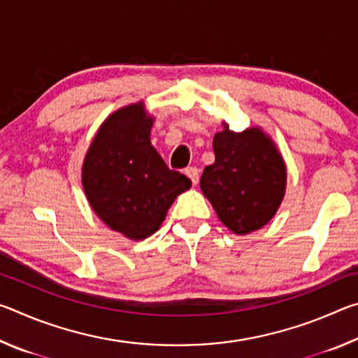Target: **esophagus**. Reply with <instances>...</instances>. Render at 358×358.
Here are the masks:
<instances>
[{"mask_svg":"<svg viewBox=\"0 0 358 358\" xmlns=\"http://www.w3.org/2000/svg\"><path fill=\"white\" fill-rule=\"evenodd\" d=\"M185 173L191 178L192 185H197L199 183V177H201V172H199L197 167H187L186 171H185Z\"/></svg>","mask_w":358,"mask_h":358,"instance_id":"obj_1","label":"esophagus"}]
</instances>
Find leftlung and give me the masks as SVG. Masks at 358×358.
Here are the masks:
<instances>
[{
	"mask_svg": "<svg viewBox=\"0 0 358 358\" xmlns=\"http://www.w3.org/2000/svg\"><path fill=\"white\" fill-rule=\"evenodd\" d=\"M215 162L203 169L201 189L217 217L234 234L264 227L286 192V164L275 142L260 128L224 131L213 138Z\"/></svg>",
	"mask_w": 358,
	"mask_h": 358,
	"instance_id": "left-lung-1",
	"label": "left lung"
}]
</instances>
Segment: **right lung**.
<instances>
[{"instance_id": "add662e5", "label": "right lung", "mask_w": 358, "mask_h": 358, "mask_svg": "<svg viewBox=\"0 0 358 358\" xmlns=\"http://www.w3.org/2000/svg\"><path fill=\"white\" fill-rule=\"evenodd\" d=\"M155 118L143 102L107 117L82 167L85 196L102 222L129 240L153 235L191 180L171 171L150 142Z\"/></svg>"}]
</instances>
